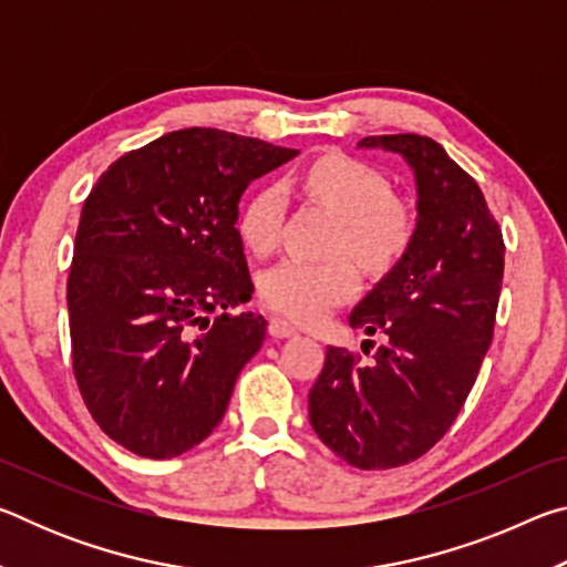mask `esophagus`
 Listing matches in <instances>:
<instances>
[{
    "label": "esophagus",
    "mask_w": 567,
    "mask_h": 567,
    "mask_svg": "<svg viewBox=\"0 0 567 567\" xmlns=\"http://www.w3.org/2000/svg\"><path fill=\"white\" fill-rule=\"evenodd\" d=\"M270 334L275 340H285V338H295L297 330L287 320L275 318V320H270Z\"/></svg>",
    "instance_id": "esophagus-1"
}]
</instances>
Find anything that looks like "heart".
I'll use <instances>...</instances> for the list:
<instances>
[{"label":"heart","instance_id":"1","mask_svg":"<svg viewBox=\"0 0 567 567\" xmlns=\"http://www.w3.org/2000/svg\"><path fill=\"white\" fill-rule=\"evenodd\" d=\"M307 195L320 199L342 217L340 247L362 265H390L410 243V217L395 199L388 177L350 157H322L300 175ZM285 189L267 182L239 207L237 233L257 255L270 252L280 239ZM358 292V272L348 260L312 262L285 257L260 277V297L272 312L295 322H320L332 307Z\"/></svg>","mask_w":567,"mask_h":567}]
</instances>
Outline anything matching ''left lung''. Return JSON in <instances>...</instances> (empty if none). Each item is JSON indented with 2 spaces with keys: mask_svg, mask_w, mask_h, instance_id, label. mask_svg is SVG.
Listing matches in <instances>:
<instances>
[{
  "mask_svg": "<svg viewBox=\"0 0 567 567\" xmlns=\"http://www.w3.org/2000/svg\"><path fill=\"white\" fill-rule=\"evenodd\" d=\"M358 150L405 162L417 217L405 252L350 315V328L385 344L370 364L330 344L310 422L344 463L388 470L425 455L465 405L493 340L505 245L477 182L437 142L380 134Z\"/></svg>",
  "mask_w": 567,
  "mask_h": 567,
  "instance_id": "8db88e82",
  "label": "left lung"
}]
</instances>
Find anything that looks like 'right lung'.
Masks as SVG:
<instances>
[{
  "label": "right lung",
  "instance_id": "add662e5",
  "mask_svg": "<svg viewBox=\"0 0 567 567\" xmlns=\"http://www.w3.org/2000/svg\"><path fill=\"white\" fill-rule=\"evenodd\" d=\"M292 157L233 132L177 130L122 155L84 199L66 282L74 378L130 453L165 460L203 443L262 348V315H227L255 292L237 205Z\"/></svg>",
  "mask_w": 567,
  "mask_h": 567
}]
</instances>
